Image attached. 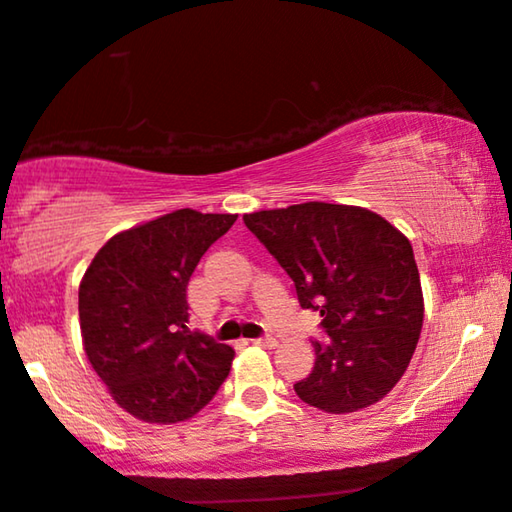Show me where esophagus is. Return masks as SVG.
<instances>
[{"instance_id": "34e87169", "label": "esophagus", "mask_w": 512, "mask_h": 512, "mask_svg": "<svg viewBox=\"0 0 512 512\" xmlns=\"http://www.w3.org/2000/svg\"><path fill=\"white\" fill-rule=\"evenodd\" d=\"M250 342H253L255 346H264V348H273V346H275V339H273L271 335H266V337H255V339H250Z\"/></svg>"}]
</instances>
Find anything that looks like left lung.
I'll return each mask as SVG.
<instances>
[{
  "mask_svg": "<svg viewBox=\"0 0 512 512\" xmlns=\"http://www.w3.org/2000/svg\"><path fill=\"white\" fill-rule=\"evenodd\" d=\"M243 223L294 282L300 307L323 316L314 369L294 385L300 401L344 415L383 399L424 323L410 241L369 209L328 202L246 214Z\"/></svg>",
  "mask_w": 512,
  "mask_h": 512,
  "instance_id": "left-lung-1",
  "label": "left lung"
}]
</instances>
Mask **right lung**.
<instances>
[{"mask_svg": "<svg viewBox=\"0 0 512 512\" xmlns=\"http://www.w3.org/2000/svg\"><path fill=\"white\" fill-rule=\"evenodd\" d=\"M234 221V214L177 209L116 234L84 273L79 326L88 362L136 419H189L230 373L232 348L186 326V285Z\"/></svg>", "mask_w": 512, "mask_h": 512, "instance_id": "obj_1", "label": "right lung"}]
</instances>
